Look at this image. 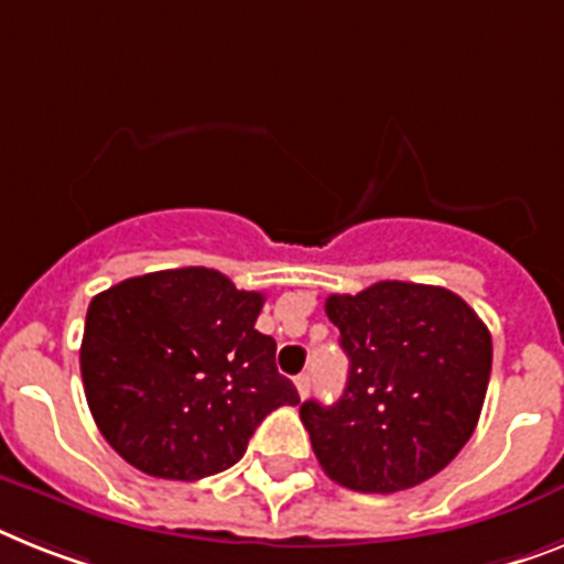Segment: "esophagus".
<instances>
[{
  "label": "esophagus",
  "instance_id": "34e87169",
  "mask_svg": "<svg viewBox=\"0 0 564 564\" xmlns=\"http://www.w3.org/2000/svg\"><path fill=\"white\" fill-rule=\"evenodd\" d=\"M295 390L301 399H306V395H310V376H306V372L295 376Z\"/></svg>",
  "mask_w": 564,
  "mask_h": 564
}]
</instances>
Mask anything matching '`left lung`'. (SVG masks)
Listing matches in <instances>:
<instances>
[{
    "mask_svg": "<svg viewBox=\"0 0 564 564\" xmlns=\"http://www.w3.org/2000/svg\"><path fill=\"white\" fill-rule=\"evenodd\" d=\"M326 315L349 358L333 406L301 404L318 465L361 494H395L451 465L479 424L494 340L444 286L381 281L329 295Z\"/></svg>",
    "mask_w": 564,
    "mask_h": 564,
    "instance_id": "1",
    "label": "left lung"
}]
</instances>
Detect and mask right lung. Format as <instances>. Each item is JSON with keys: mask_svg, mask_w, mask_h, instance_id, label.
I'll list each match as a JSON object with an SVG mask.
<instances>
[{"mask_svg": "<svg viewBox=\"0 0 564 564\" xmlns=\"http://www.w3.org/2000/svg\"><path fill=\"white\" fill-rule=\"evenodd\" d=\"M260 292L206 267L163 269L99 292L79 370L99 433L154 479L197 481L240 462L272 410L297 390L254 329Z\"/></svg>", "mask_w": 564, "mask_h": 564, "instance_id": "right-lung-1", "label": "right lung"}]
</instances>
